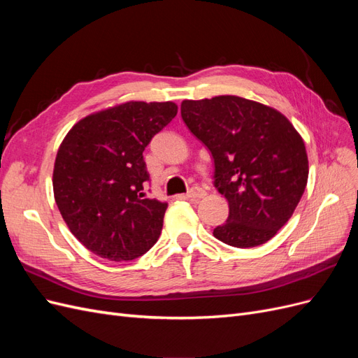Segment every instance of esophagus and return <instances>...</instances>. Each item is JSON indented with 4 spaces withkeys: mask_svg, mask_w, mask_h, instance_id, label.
<instances>
[{
    "mask_svg": "<svg viewBox=\"0 0 358 358\" xmlns=\"http://www.w3.org/2000/svg\"><path fill=\"white\" fill-rule=\"evenodd\" d=\"M204 196H206V191L200 187H194L187 192V199H191V200H200Z\"/></svg>",
    "mask_w": 358,
    "mask_h": 358,
    "instance_id": "1",
    "label": "esophagus"
}]
</instances>
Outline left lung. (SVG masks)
Segmentation results:
<instances>
[{"label":"left lung","mask_w":358,"mask_h":358,"mask_svg":"<svg viewBox=\"0 0 358 358\" xmlns=\"http://www.w3.org/2000/svg\"><path fill=\"white\" fill-rule=\"evenodd\" d=\"M180 115L210 150L213 185L229 201V218L213 236L234 248L272 239L308 183L306 148L296 128L272 107L234 95L185 100Z\"/></svg>","instance_id":"1"}]
</instances>
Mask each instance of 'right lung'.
I'll return each instance as SVG.
<instances>
[{"label": "right lung", "instance_id": "add662e5", "mask_svg": "<svg viewBox=\"0 0 358 358\" xmlns=\"http://www.w3.org/2000/svg\"><path fill=\"white\" fill-rule=\"evenodd\" d=\"M176 113L171 101H129L83 117L62 140L55 201L76 239L95 255L129 262L157 243L167 203L146 196L143 150Z\"/></svg>", "mask_w": 358, "mask_h": 358}]
</instances>
